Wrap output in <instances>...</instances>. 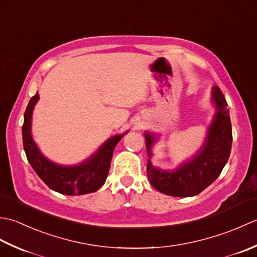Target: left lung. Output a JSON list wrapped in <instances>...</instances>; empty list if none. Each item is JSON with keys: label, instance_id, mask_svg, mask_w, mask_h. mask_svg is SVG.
<instances>
[{"label": "left lung", "instance_id": "obj_1", "mask_svg": "<svg viewBox=\"0 0 257 257\" xmlns=\"http://www.w3.org/2000/svg\"><path fill=\"white\" fill-rule=\"evenodd\" d=\"M211 99L215 114L207 128L204 142L191 159L176 169L164 170L152 164V148L159 136L145 132L148 150V177L155 190L166 195L177 197L195 196L205 190L221 174L227 163L232 149V124L227 102L218 86H213Z\"/></svg>", "mask_w": 257, "mask_h": 257}]
</instances>
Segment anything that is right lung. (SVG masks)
<instances>
[{"instance_id": "1", "label": "right lung", "mask_w": 257, "mask_h": 257, "mask_svg": "<svg viewBox=\"0 0 257 257\" xmlns=\"http://www.w3.org/2000/svg\"><path fill=\"white\" fill-rule=\"evenodd\" d=\"M39 98V93H36L30 99L24 113L22 136L24 151L29 163L51 190L61 194L84 195L96 192L106 181L115 146L128 131L106 140L95 153L81 163L75 165L57 164L42 153L32 138V131H31L32 114Z\"/></svg>"}]
</instances>
